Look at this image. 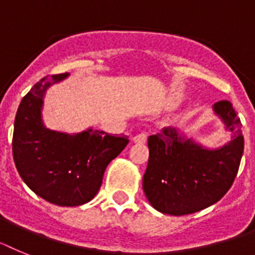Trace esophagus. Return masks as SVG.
<instances>
[{"label":"esophagus","mask_w":255,"mask_h":255,"mask_svg":"<svg viewBox=\"0 0 255 255\" xmlns=\"http://www.w3.org/2000/svg\"><path fill=\"white\" fill-rule=\"evenodd\" d=\"M146 140H147V132L142 130L140 133H137L136 136L133 137V141L136 143H145Z\"/></svg>","instance_id":"1"}]
</instances>
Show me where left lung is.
<instances>
[{
  "instance_id": "left-lung-1",
  "label": "left lung",
  "mask_w": 255,
  "mask_h": 255,
  "mask_svg": "<svg viewBox=\"0 0 255 255\" xmlns=\"http://www.w3.org/2000/svg\"><path fill=\"white\" fill-rule=\"evenodd\" d=\"M213 109L232 132L231 141L220 149H205L172 127L147 138L150 155L142 189L161 213L185 216L205 209L234 183L244 152L241 122L230 101H218Z\"/></svg>"
}]
</instances>
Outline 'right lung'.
Returning <instances> with one entry per match:
<instances>
[{
	"instance_id": "1",
	"label": "right lung",
	"mask_w": 255,
	"mask_h": 255,
	"mask_svg": "<svg viewBox=\"0 0 255 255\" xmlns=\"http://www.w3.org/2000/svg\"><path fill=\"white\" fill-rule=\"evenodd\" d=\"M68 73L37 82L23 97L15 117L12 155L16 169L33 192L60 207H77L95 198L104 172L129 142L90 129L68 134L50 130L41 118L45 92Z\"/></svg>"
}]
</instances>
